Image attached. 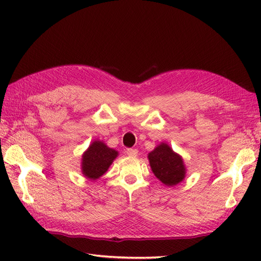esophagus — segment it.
<instances>
[{
	"label": "esophagus",
	"instance_id": "esophagus-1",
	"mask_svg": "<svg viewBox=\"0 0 261 261\" xmlns=\"http://www.w3.org/2000/svg\"><path fill=\"white\" fill-rule=\"evenodd\" d=\"M126 154L130 157H136L138 154V150L135 148H129V149H126Z\"/></svg>",
	"mask_w": 261,
	"mask_h": 261
}]
</instances>
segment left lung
<instances>
[{
	"instance_id": "1",
	"label": "left lung",
	"mask_w": 261,
	"mask_h": 261,
	"mask_svg": "<svg viewBox=\"0 0 261 261\" xmlns=\"http://www.w3.org/2000/svg\"><path fill=\"white\" fill-rule=\"evenodd\" d=\"M148 158L154 176L165 185L174 186L184 179L185 166L182 159L166 143H160L148 154Z\"/></svg>"
}]
</instances>
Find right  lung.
<instances>
[{
	"label": "right lung",
	"instance_id": "obj_1",
	"mask_svg": "<svg viewBox=\"0 0 261 261\" xmlns=\"http://www.w3.org/2000/svg\"><path fill=\"white\" fill-rule=\"evenodd\" d=\"M116 156L118 151L114 149L109 148L102 141H94L83 154V174L90 179L99 178L108 170Z\"/></svg>",
	"mask_w": 261,
	"mask_h": 261
}]
</instances>
